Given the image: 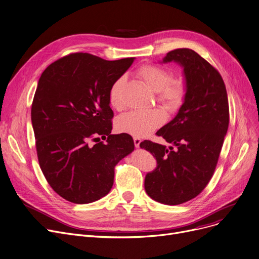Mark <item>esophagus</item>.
<instances>
[{"label": "esophagus", "mask_w": 259, "mask_h": 259, "mask_svg": "<svg viewBox=\"0 0 259 259\" xmlns=\"http://www.w3.org/2000/svg\"><path fill=\"white\" fill-rule=\"evenodd\" d=\"M134 143H135V146L138 148L139 146H140L141 139H140V138H138V137H134Z\"/></svg>", "instance_id": "34e87169"}]
</instances>
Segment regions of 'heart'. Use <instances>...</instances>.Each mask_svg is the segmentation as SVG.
<instances>
[{
    "mask_svg": "<svg viewBox=\"0 0 259 259\" xmlns=\"http://www.w3.org/2000/svg\"><path fill=\"white\" fill-rule=\"evenodd\" d=\"M138 75L144 84L156 93L157 99L168 108H176L181 105L185 95V85L182 81H170L171 72L156 65H144L138 71ZM125 79L123 76L117 78L110 88V105L120 110L123 107L122 89ZM165 116L160 110L131 111L116 119V128L135 137H144L161 126Z\"/></svg>",
    "mask_w": 259,
    "mask_h": 259,
    "instance_id": "1",
    "label": "heart"
}]
</instances>
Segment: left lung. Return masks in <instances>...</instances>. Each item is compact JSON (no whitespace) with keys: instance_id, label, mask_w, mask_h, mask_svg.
<instances>
[{"instance_id":"8db88e82","label":"left lung","mask_w":259,"mask_h":259,"mask_svg":"<svg viewBox=\"0 0 259 259\" xmlns=\"http://www.w3.org/2000/svg\"><path fill=\"white\" fill-rule=\"evenodd\" d=\"M172 61L184 68V103L156 132L172 146L145 140L140 147L156 160V168L145 176L147 195L160 203L177 205L200 194L210 181L228 130L229 106L221 74L200 55L177 49L162 63Z\"/></svg>"}]
</instances>
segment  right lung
Segmentation results:
<instances>
[{
    "label": "right lung",
    "instance_id": "add662e5",
    "mask_svg": "<svg viewBox=\"0 0 259 259\" xmlns=\"http://www.w3.org/2000/svg\"><path fill=\"white\" fill-rule=\"evenodd\" d=\"M134 60L74 53L49 65L39 78L31 110L39 166L67 201L85 204L106 196L114 167L135 148L130 135L111 134L109 101L111 86ZM91 140L99 143L89 146Z\"/></svg>",
    "mask_w": 259,
    "mask_h": 259
}]
</instances>
